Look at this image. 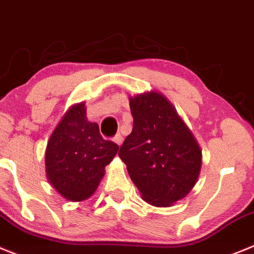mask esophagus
Listing matches in <instances>:
<instances>
[{
  "label": "esophagus",
  "instance_id": "34e87169",
  "mask_svg": "<svg viewBox=\"0 0 254 254\" xmlns=\"http://www.w3.org/2000/svg\"><path fill=\"white\" fill-rule=\"evenodd\" d=\"M114 141H115V143L118 144V145H122V143H123L122 134H116V135L114 136Z\"/></svg>",
  "mask_w": 254,
  "mask_h": 254
}]
</instances>
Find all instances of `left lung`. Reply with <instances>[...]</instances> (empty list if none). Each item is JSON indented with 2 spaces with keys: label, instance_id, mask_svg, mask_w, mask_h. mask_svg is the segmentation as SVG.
I'll use <instances>...</instances> for the list:
<instances>
[{
  "label": "left lung",
  "instance_id": "1",
  "mask_svg": "<svg viewBox=\"0 0 254 254\" xmlns=\"http://www.w3.org/2000/svg\"><path fill=\"white\" fill-rule=\"evenodd\" d=\"M132 130L119 150L131 181L154 206H171L196 184L201 150L175 107L158 92L130 99Z\"/></svg>",
  "mask_w": 254,
  "mask_h": 254
}]
</instances>
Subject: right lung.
Returning a JSON list of instances; mask_svg holds the SVG:
<instances>
[{"instance_id":"add662e5","label":"right lung","mask_w":254,"mask_h":254,"mask_svg":"<svg viewBox=\"0 0 254 254\" xmlns=\"http://www.w3.org/2000/svg\"><path fill=\"white\" fill-rule=\"evenodd\" d=\"M118 149V144L102 138L99 125L87 122L84 104H78L67 111L48 141L47 176L67 200H86Z\"/></svg>"}]
</instances>
